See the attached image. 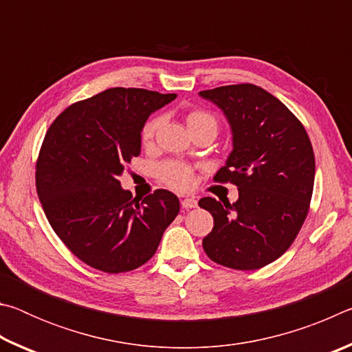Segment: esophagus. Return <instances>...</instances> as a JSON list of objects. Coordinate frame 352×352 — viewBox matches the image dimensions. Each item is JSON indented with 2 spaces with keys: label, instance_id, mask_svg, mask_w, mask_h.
Wrapping results in <instances>:
<instances>
[{
  "label": "esophagus",
  "instance_id": "1",
  "mask_svg": "<svg viewBox=\"0 0 352 352\" xmlns=\"http://www.w3.org/2000/svg\"><path fill=\"white\" fill-rule=\"evenodd\" d=\"M182 206L184 210H190V208H195L197 206V200L194 197H183L182 199Z\"/></svg>",
  "mask_w": 352,
  "mask_h": 352
}]
</instances>
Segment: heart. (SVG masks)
<instances>
[{
    "label": "heart",
    "mask_w": 352,
    "mask_h": 352,
    "mask_svg": "<svg viewBox=\"0 0 352 352\" xmlns=\"http://www.w3.org/2000/svg\"><path fill=\"white\" fill-rule=\"evenodd\" d=\"M160 122L162 119L160 118H152L144 124V127L141 130V141L144 146L152 144L155 138V133L160 127ZM186 124L189 130L204 127V126H214L217 129L216 118H214L211 113L205 110H192L188 113L186 116ZM158 175L164 183H168L169 186L175 189H188L192 184V172L188 168V166L180 164V163H164L158 168Z\"/></svg>",
    "instance_id": "1"
}]
</instances>
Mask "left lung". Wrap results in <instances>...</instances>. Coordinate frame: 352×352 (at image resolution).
Listing matches in <instances>:
<instances>
[{
	"instance_id": "1",
	"label": "left lung",
	"mask_w": 352,
	"mask_h": 352,
	"mask_svg": "<svg viewBox=\"0 0 352 352\" xmlns=\"http://www.w3.org/2000/svg\"><path fill=\"white\" fill-rule=\"evenodd\" d=\"M199 94L223 111L233 135V151L214 180L239 189L234 204L200 199L214 217L204 250L230 269H261L287 252L306 220L315 178L311 140L264 88L239 83Z\"/></svg>"
}]
</instances>
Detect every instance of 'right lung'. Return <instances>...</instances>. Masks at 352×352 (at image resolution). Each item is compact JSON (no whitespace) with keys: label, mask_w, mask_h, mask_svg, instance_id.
I'll return each instance as SVG.
<instances>
[{"label":"right lung","mask_w":352,"mask_h":352,"mask_svg":"<svg viewBox=\"0 0 352 352\" xmlns=\"http://www.w3.org/2000/svg\"><path fill=\"white\" fill-rule=\"evenodd\" d=\"M175 98L109 88L69 105L47 129L35 172L38 199L56 234L93 269L124 273L146 264L180 211L169 190L141 200L118 180L141 153L147 118Z\"/></svg>","instance_id":"add662e5"}]
</instances>
